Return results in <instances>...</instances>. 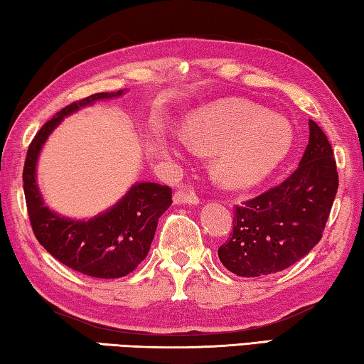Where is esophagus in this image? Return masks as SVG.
I'll return each instance as SVG.
<instances>
[{
	"label": "esophagus",
	"mask_w": 364,
	"mask_h": 364,
	"mask_svg": "<svg viewBox=\"0 0 364 364\" xmlns=\"http://www.w3.org/2000/svg\"><path fill=\"white\" fill-rule=\"evenodd\" d=\"M173 202L176 205H197L199 204V197L196 196V193L189 189H176L173 194Z\"/></svg>",
	"instance_id": "obj_1"
}]
</instances>
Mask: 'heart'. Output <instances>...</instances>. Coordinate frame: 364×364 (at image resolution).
<instances>
[{
    "label": "heart",
    "mask_w": 364,
    "mask_h": 364,
    "mask_svg": "<svg viewBox=\"0 0 364 364\" xmlns=\"http://www.w3.org/2000/svg\"><path fill=\"white\" fill-rule=\"evenodd\" d=\"M183 132L184 139L165 141V149L180 154L188 140L197 149L215 152V175L231 189L260 183L286 159L294 141L287 122L239 102L197 110L184 122Z\"/></svg>",
    "instance_id": "1"
}]
</instances>
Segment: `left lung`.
<instances>
[{"label":"left lung","mask_w":364,"mask_h":364,"mask_svg":"<svg viewBox=\"0 0 364 364\" xmlns=\"http://www.w3.org/2000/svg\"><path fill=\"white\" fill-rule=\"evenodd\" d=\"M299 167L279 186L236 207L232 234L220 262L242 278L273 274L297 263L319 242L334 204L338 176L334 152L315 122Z\"/></svg>","instance_id":"left-lung-1"}]
</instances>
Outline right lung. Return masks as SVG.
Segmentation results:
<instances>
[{
  "mask_svg": "<svg viewBox=\"0 0 364 364\" xmlns=\"http://www.w3.org/2000/svg\"><path fill=\"white\" fill-rule=\"evenodd\" d=\"M127 91L96 93L54 115L30 144L22 175L30 223L38 242L65 267L102 279L123 278L144 260L160 215L171 205V189L151 181L134 183L107 210L93 218L78 220L64 217L46 205L36 181V167L49 134L65 117L93 106L96 101L115 100Z\"/></svg>",
  "mask_w": 364,
  "mask_h": 364,
  "instance_id": "right-lung-1",
  "label": "right lung"
}]
</instances>
